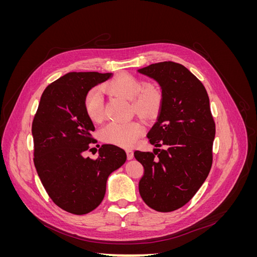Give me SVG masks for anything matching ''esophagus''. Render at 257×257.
I'll list each match as a JSON object with an SVG mask.
<instances>
[{"mask_svg":"<svg viewBox=\"0 0 257 257\" xmlns=\"http://www.w3.org/2000/svg\"><path fill=\"white\" fill-rule=\"evenodd\" d=\"M126 155H127V160H132L134 158V153H133V151L132 150H126Z\"/></svg>","mask_w":257,"mask_h":257,"instance_id":"esophagus-1","label":"esophagus"}]
</instances>
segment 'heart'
I'll use <instances>...</instances> for the list:
<instances>
[{
    "label": "heart",
    "mask_w": 257,
    "mask_h": 257,
    "mask_svg": "<svg viewBox=\"0 0 257 257\" xmlns=\"http://www.w3.org/2000/svg\"><path fill=\"white\" fill-rule=\"evenodd\" d=\"M103 88L116 96L131 100L133 112L145 119L157 115L162 107L163 93L155 84H145L142 80L128 75H118L107 81ZM84 109L93 122L103 120V95L98 89H92L84 98ZM143 127L136 121L109 123L100 131L103 141L123 147L133 145L142 135Z\"/></svg>",
    "instance_id": "b5f03b06"
}]
</instances>
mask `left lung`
I'll list each match as a JSON object with an SVG mask.
<instances>
[{"mask_svg":"<svg viewBox=\"0 0 257 257\" xmlns=\"http://www.w3.org/2000/svg\"><path fill=\"white\" fill-rule=\"evenodd\" d=\"M137 72L157 81L163 93L158 120L147 135L153 153L134 152L144 166L139 193L150 208L170 212L189 203L207 179L215 124L204 84L188 68L168 61Z\"/></svg>","mask_w":257,"mask_h":257,"instance_id":"1","label":"left lung"}]
</instances>
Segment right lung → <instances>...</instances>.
<instances>
[{"mask_svg":"<svg viewBox=\"0 0 257 257\" xmlns=\"http://www.w3.org/2000/svg\"><path fill=\"white\" fill-rule=\"evenodd\" d=\"M111 75L72 72L60 77L43 92L32 123L37 175L53 203L69 213H89L102 203L108 177L126 160L125 151L113 145L100 147L96 160L83 157L95 141L85 95Z\"/></svg>","mask_w":257,"mask_h":257,"instance_id":"1","label":"right lung"}]
</instances>
